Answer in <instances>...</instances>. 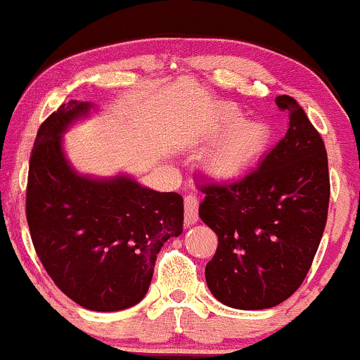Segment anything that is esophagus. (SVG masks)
<instances>
[{
  "label": "esophagus",
  "instance_id": "34e87169",
  "mask_svg": "<svg viewBox=\"0 0 360 360\" xmlns=\"http://www.w3.org/2000/svg\"><path fill=\"white\" fill-rule=\"evenodd\" d=\"M184 205H185V226L190 227L193 224H197L198 221V200L195 195H187L184 198Z\"/></svg>",
  "mask_w": 360,
  "mask_h": 360
}]
</instances>
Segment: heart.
I'll use <instances>...</instances> for the list:
<instances>
[{
  "label": "heart",
  "mask_w": 360,
  "mask_h": 360,
  "mask_svg": "<svg viewBox=\"0 0 360 360\" xmlns=\"http://www.w3.org/2000/svg\"><path fill=\"white\" fill-rule=\"evenodd\" d=\"M239 120L240 116L236 111L219 114L214 133H227L210 145L204 155L205 167L215 175H236L246 170L268 145L271 136L268 124Z\"/></svg>",
  "instance_id": "b5f03b06"
}]
</instances>
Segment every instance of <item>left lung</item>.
<instances>
[{"label":"left lung","mask_w":360,"mask_h":360,"mask_svg":"<svg viewBox=\"0 0 360 360\" xmlns=\"http://www.w3.org/2000/svg\"><path fill=\"white\" fill-rule=\"evenodd\" d=\"M288 131L257 168L204 188L198 215L219 238L205 266L210 293L238 310H264L305 280L327 224L330 180L323 139L290 96L276 97Z\"/></svg>","instance_id":"8db88e82"}]
</instances>
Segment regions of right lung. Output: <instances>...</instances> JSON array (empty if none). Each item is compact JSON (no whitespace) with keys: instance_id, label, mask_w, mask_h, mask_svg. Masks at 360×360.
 I'll return each mask as SVG.
<instances>
[{"instance_id":"right-lung-1","label":"right lung","mask_w":360,"mask_h":360,"mask_svg":"<svg viewBox=\"0 0 360 360\" xmlns=\"http://www.w3.org/2000/svg\"><path fill=\"white\" fill-rule=\"evenodd\" d=\"M94 112L96 104L69 101L40 126L27 221L41 264L67 297L87 310L120 311L145 298L156 255L184 231V198L143 187L128 173L75 170L62 138Z\"/></svg>"}]
</instances>
